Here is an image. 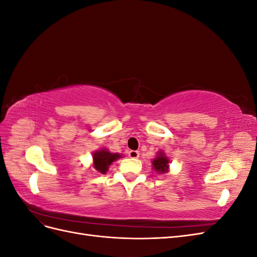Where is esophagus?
Segmentation results:
<instances>
[{"instance_id": "1", "label": "esophagus", "mask_w": 257, "mask_h": 257, "mask_svg": "<svg viewBox=\"0 0 257 257\" xmlns=\"http://www.w3.org/2000/svg\"><path fill=\"white\" fill-rule=\"evenodd\" d=\"M128 157H130L131 159H137V158L139 157V152L136 151V150H131V151L128 152Z\"/></svg>"}]
</instances>
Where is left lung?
<instances>
[{"instance_id":"obj_1","label":"left lung","mask_w":257,"mask_h":257,"mask_svg":"<svg viewBox=\"0 0 257 257\" xmlns=\"http://www.w3.org/2000/svg\"><path fill=\"white\" fill-rule=\"evenodd\" d=\"M152 165L153 168L157 173L160 174H165L168 172V168H169V160L164 154V152H159L157 158H155L152 161Z\"/></svg>"}]
</instances>
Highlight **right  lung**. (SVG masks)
I'll use <instances>...</instances> for the list:
<instances>
[{
    "mask_svg": "<svg viewBox=\"0 0 257 257\" xmlns=\"http://www.w3.org/2000/svg\"><path fill=\"white\" fill-rule=\"evenodd\" d=\"M122 158L118 153H111L107 149H99L93 153V167H94L98 173L106 174L109 168L111 163Z\"/></svg>",
    "mask_w": 257,
    "mask_h": 257,
    "instance_id": "add662e5",
    "label": "right lung"
}]
</instances>
